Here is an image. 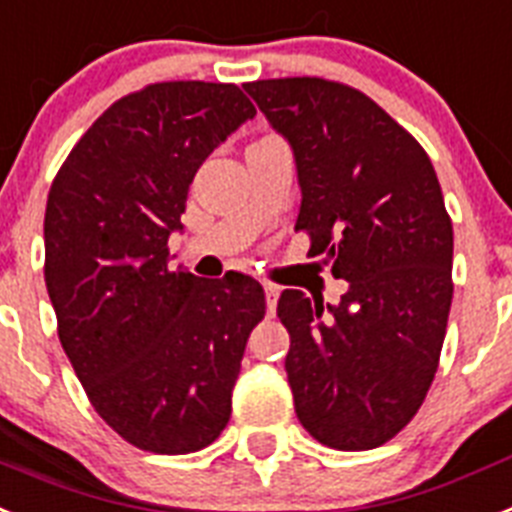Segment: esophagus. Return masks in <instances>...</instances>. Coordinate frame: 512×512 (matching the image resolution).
<instances>
[{
    "label": "esophagus",
    "mask_w": 512,
    "mask_h": 512,
    "mask_svg": "<svg viewBox=\"0 0 512 512\" xmlns=\"http://www.w3.org/2000/svg\"><path fill=\"white\" fill-rule=\"evenodd\" d=\"M278 296H281V289H278L276 283H265V304H268V312H270V315L276 312Z\"/></svg>",
    "instance_id": "1"
}]
</instances>
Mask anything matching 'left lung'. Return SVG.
Listing matches in <instances>:
<instances>
[{
  "label": "left lung",
  "mask_w": 512,
  "mask_h": 512,
  "mask_svg": "<svg viewBox=\"0 0 512 512\" xmlns=\"http://www.w3.org/2000/svg\"><path fill=\"white\" fill-rule=\"evenodd\" d=\"M294 148L309 255L349 281L336 307L286 289V375L317 442L372 450L419 411L453 299V223L416 137L362 90L325 77L244 85Z\"/></svg>",
  "instance_id": "left-lung-1"
}]
</instances>
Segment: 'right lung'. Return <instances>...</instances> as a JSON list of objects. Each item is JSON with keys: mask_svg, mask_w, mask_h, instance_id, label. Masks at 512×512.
<instances>
[{"mask_svg": "<svg viewBox=\"0 0 512 512\" xmlns=\"http://www.w3.org/2000/svg\"><path fill=\"white\" fill-rule=\"evenodd\" d=\"M257 111L231 83L171 80L122 96L51 182L44 278L57 333L103 422L140 450H203L229 424L263 286L169 268L187 192Z\"/></svg>", "mask_w": 512, "mask_h": 512, "instance_id": "1", "label": "right lung"}]
</instances>
